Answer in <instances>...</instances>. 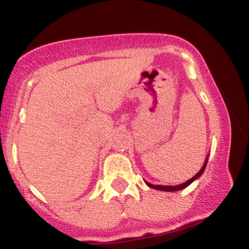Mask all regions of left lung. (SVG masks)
<instances>
[{"mask_svg": "<svg viewBox=\"0 0 249 249\" xmlns=\"http://www.w3.org/2000/svg\"><path fill=\"white\" fill-rule=\"evenodd\" d=\"M207 159H208V157H207V158H206V161H205L204 166L201 167V170H200L199 172L196 173V176H194L192 179L187 180V181H186V182H184V184L177 185V186H161V185H152V184H150V182H146V184H147L148 186H150V187L154 188V190H159V191H167V192H174V191H179V190H182V188L187 187L188 185H191V184H192V182L194 181V180H196V179H198L199 177L201 176L202 173H204L205 168H206V165H207Z\"/></svg>", "mask_w": 249, "mask_h": 249, "instance_id": "8db88e82", "label": "left lung"}]
</instances>
